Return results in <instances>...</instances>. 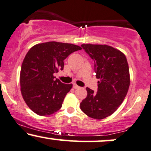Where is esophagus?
<instances>
[{
    "mask_svg": "<svg viewBox=\"0 0 151 151\" xmlns=\"http://www.w3.org/2000/svg\"><path fill=\"white\" fill-rule=\"evenodd\" d=\"M80 87L78 86H77L76 84H73V88H75V89H78V88H79Z\"/></svg>",
    "mask_w": 151,
    "mask_h": 151,
    "instance_id": "34e87169",
    "label": "esophagus"
}]
</instances>
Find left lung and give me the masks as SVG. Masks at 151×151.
I'll list each match as a JSON object with an SVG mask.
<instances>
[{"instance_id": "obj_1", "label": "left lung", "mask_w": 151, "mask_h": 151, "mask_svg": "<svg viewBox=\"0 0 151 151\" xmlns=\"http://www.w3.org/2000/svg\"><path fill=\"white\" fill-rule=\"evenodd\" d=\"M81 47L95 61L96 78L100 81L96 93L86 88L88 95L80 107L87 116L102 119L118 109L128 93V62L124 53L107 44H83Z\"/></svg>"}]
</instances>
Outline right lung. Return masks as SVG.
Segmentation results:
<instances>
[{"label": "right lung", "instance_id": "1", "mask_svg": "<svg viewBox=\"0 0 151 151\" xmlns=\"http://www.w3.org/2000/svg\"><path fill=\"white\" fill-rule=\"evenodd\" d=\"M82 48L73 44L48 42L33 46L21 66L19 82L27 105L37 114L47 116L61 109L72 84L55 79L54 74L64 66L63 60Z\"/></svg>", "mask_w": 151, "mask_h": 151}]
</instances>
